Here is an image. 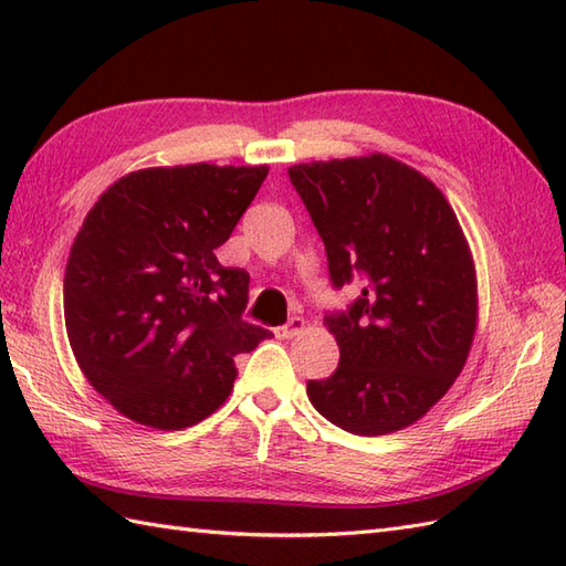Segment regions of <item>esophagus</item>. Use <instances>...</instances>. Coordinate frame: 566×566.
<instances>
[{
  "label": "esophagus",
  "mask_w": 566,
  "mask_h": 566,
  "mask_svg": "<svg viewBox=\"0 0 566 566\" xmlns=\"http://www.w3.org/2000/svg\"><path fill=\"white\" fill-rule=\"evenodd\" d=\"M306 331V321L302 318V316H294L290 323H286V326H280V328H274V335L280 340H286V338H294V335H298V333H304Z\"/></svg>",
  "instance_id": "esophagus-1"
}]
</instances>
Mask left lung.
I'll list each match as a JSON object with an SVG mask.
<instances>
[{
    "instance_id": "obj_1",
    "label": "left lung",
    "mask_w": 566,
    "mask_h": 566,
    "mask_svg": "<svg viewBox=\"0 0 566 566\" xmlns=\"http://www.w3.org/2000/svg\"><path fill=\"white\" fill-rule=\"evenodd\" d=\"M328 252L335 286L365 276L363 296L326 328L340 365L308 381L316 411L375 438L423 418L472 350L479 290L472 250L436 182L384 153L290 167Z\"/></svg>"
}]
</instances>
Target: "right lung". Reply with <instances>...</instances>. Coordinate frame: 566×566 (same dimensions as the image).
<instances>
[{"label": "right lung", "mask_w": 566, "mask_h": 566, "mask_svg": "<svg viewBox=\"0 0 566 566\" xmlns=\"http://www.w3.org/2000/svg\"><path fill=\"white\" fill-rule=\"evenodd\" d=\"M268 172L146 167L84 216L65 268V331L84 379L122 416L158 430L199 423L231 394L235 355L272 335L240 318L250 274L213 252Z\"/></svg>", "instance_id": "1"}]
</instances>
